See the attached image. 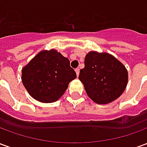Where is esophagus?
<instances>
[{
    "instance_id": "obj_1",
    "label": "esophagus",
    "mask_w": 147,
    "mask_h": 147,
    "mask_svg": "<svg viewBox=\"0 0 147 147\" xmlns=\"http://www.w3.org/2000/svg\"><path fill=\"white\" fill-rule=\"evenodd\" d=\"M76 75L77 76H79V74H80V68L79 67H77V68H76Z\"/></svg>"
}]
</instances>
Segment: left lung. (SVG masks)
I'll use <instances>...</instances> for the list:
<instances>
[{"instance_id":"8db88e82","label":"left lung","mask_w":147,"mask_h":147,"mask_svg":"<svg viewBox=\"0 0 147 147\" xmlns=\"http://www.w3.org/2000/svg\"><path fill=\"white\" fill-rule=\"evenodd\" d=\"M84 64L79 79L94 102L107 104L122 94L127 84V71L117 59L106 53L90 52Z\"/></svg>"}]
</instances>
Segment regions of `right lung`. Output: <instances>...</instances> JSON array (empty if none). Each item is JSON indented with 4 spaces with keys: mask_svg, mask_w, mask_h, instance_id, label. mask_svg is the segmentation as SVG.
<instances>
[{
    "mask_svg": "<svg viewBox=\"0 0 147 147\" xmlns=\"http://www.w3.org/2000/svg\"><path fill=\"white\" fill-rule=\"evenodd\" d=\"M76 78L69 60L54 49L40 52L22 70V81L30 95L45 103L60 98Z\"/></svg>",
    "mask_w": 147,
    "mask_h": 147,
    "instance_id": "obj_1",
    "label": "right lung"
}]
</instances>
